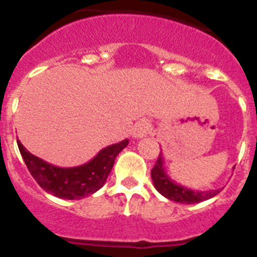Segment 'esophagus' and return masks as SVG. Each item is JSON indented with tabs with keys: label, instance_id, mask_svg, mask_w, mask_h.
<instances>
[{
	"label": "esophagus",
	"instance_id": "34e87169",
	"mask_svg": "<svg viewBox=\"0 0 257 257\" xmlns=\"http://www.w3.org/2000/svg\"><path fill=\"white\" fill-rule=\"evenodd\" d=\"M149 131H151V123L147 119H140L134 126L133 135L134 138L139 139V138H144V136L148 135Z\"/></svg>",
	"mask_w": 257,
	"mask_h": 257
}]
</instances>
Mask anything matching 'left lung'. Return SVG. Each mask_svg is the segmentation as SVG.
<instances>
[{"instance_id": "obj_1", "label": "left lung", "mask_w": 257, "mask_h": 257, "mask_svg": "<svg viewBox=\"0 0 257 257\" xmlns=\"http://www.w3.org/2000/svg\"><path fill=\"white\" fill-rule=\"evenodd\" d=\"M152 180H153L154 188L166 197L170 201L178 202V203H187V205H192V203H199L206 199H210L219 194L220 189L215 190H205V192H199V190H193L189 188H185L180 184L175 183L170 178L163 166V157L162 153H160L158 160H157L156 165L152 169Z\"/></svg>"}]
</instances>
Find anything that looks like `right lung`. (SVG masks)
<instances>
[{
    "label": "right lung",
    "mask_w": 257,
    "mask_h": 257,
    "mask_svg": "<svg viewBox=\"0 0 257 257\" xmlns=\"http://www.w3.org/2000/svg\"><path fill=\"white\" fill-rule=\"evenodd\" d=\"M127 144L128 140H122L101 149L96 157L85 165L63 169L32 154L18 140L23 160L38 185L52 196L64 199L85 198L100 189L112 171L115 157Z\"/></svg>",
    "instance_id": "add662e5"
}]
</instances>
